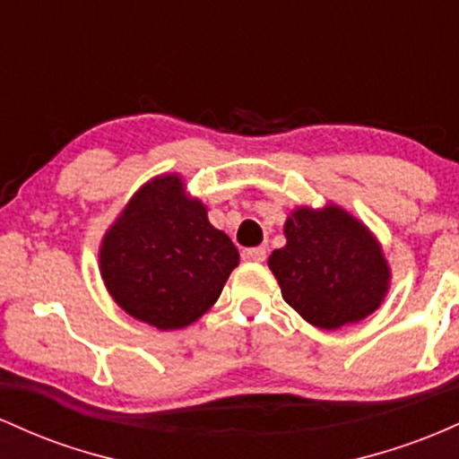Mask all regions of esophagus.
I'll use <instances>...</instances> for the list:
<instances>
[{
	"mask_svg": "<svg viewBox=\"0 0 459 459\" xmlns=\"http://www.w3.org/2000/svg\"><path fill=\"white\" fill-rule=\"evenodd\" d=\"M266 257V249L264 247H251V249H245L243 251V260L245 262H264Z\"/></svg>",
	"mask_w": 459,
	"mask_h": 459,
	"instance_id": "34e87169",
	"label": "esophagus"
}]
</instances>
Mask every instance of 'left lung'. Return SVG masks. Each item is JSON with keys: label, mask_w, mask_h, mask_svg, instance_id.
Segmentation results:
<instances>
[{"label": "left lung", "mask_w": 459, "mask_h": 459, "mask_svg": "<svg viewBox=\"0 0 459 459\" xmlns=\"http://www.w3.org/2000/svg\"><path fill=\"white\" fill-rule=\"evenodd\" d=\"M284 236L269 269L303 321L338 329L382 306L393 271L377 236L351 212L336 204L299 205L288 214Z\"/></svg>", "instance_id": "obj_1"}]
</instances>
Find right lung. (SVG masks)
<instances>
[{"label": "right lung", "instance_id": "1", "mask_svg": "<svg viewBox=\"0 0 459 459\" xmlns=\"http://www.w3.org/2000/svg\"><path fill=\"white\" fill-rule=\"evenodd\" d=\"M238 262L230 236L178 173L143 184L100 245L101 280L117 306L162 332L202 318Z\"/></svg>", "mask_w": 459, "mask_h": 459}]
</instances>
